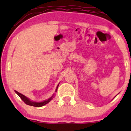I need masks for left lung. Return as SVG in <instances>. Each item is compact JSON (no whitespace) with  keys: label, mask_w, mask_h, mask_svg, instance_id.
<instances>
[{"label":"left lung","mask_w":131,"mask_h":131,"mask_svg":"<svg viewBox=\"0 0 131 131\" xmlns=\"http://www.w3.org/2000/svg\"><path fill=\"white\" fill-rule=\"evenodd\" d=\"M115 97H116V96H115Z\"/></svg>","instance_id":"8db88e82"}]
</instances>
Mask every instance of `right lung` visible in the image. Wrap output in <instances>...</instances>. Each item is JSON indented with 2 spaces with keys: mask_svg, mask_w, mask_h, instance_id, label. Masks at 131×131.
I'll list each match as a JSON object with an SVG mask.
<instances>
[{
  "mask_svg": "<svg viewBox=\"0 0 131 131\" xmlns=\"http://www.w3.org/2000/svg\"><path fill=\"white\" fill-rule=\"evenodd\" d=\"M59 85V84H58ZM58 85H57V89L56 90H55V92H57V89H58ZM15 92L19 96V97H20L21 99L25 102V103H26V105H30V106H35V107H40V106H42L43 105H46L47 103H49V102H50V100H52V99L53 98V95L52 96V97H50V98H49V99H47V100H44L43 102H33V101H31L30 99H29L28 98H27L26 96H25L24 95H23L21 94H20V93L18 92L15 91Z\"/></svg>",
  "mask_w": 131,
  "mask_h": 131,
  "instance_id": "obj_1",
  "label": "right lung"
}]
</instances>
